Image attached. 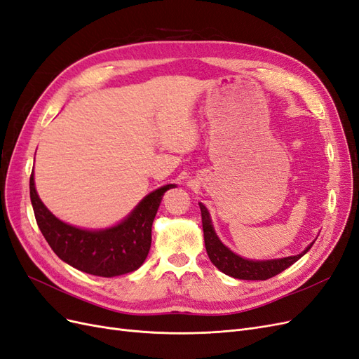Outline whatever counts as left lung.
Returning <instances> with one entry per match:
<instances>
[{
  "label": "left lung",
  "instance_id": "8db88e82",
  "mask_svg": "<svg viewBox=\"0 0 359 359\" xmlns=\"http://www.w3.org/2000/svg\"><path fill=\"white\" fill-rule=\"evenodd\" d=\"M202 214V227H203V240L205 248L211 262L219 268L226 276L240 280H268L280 274L290 265L297 262L311 248L313 243L297 256H289L283 259H271V260H250L231 252L214 232L211 223V217L203 203H199Z\"/></svg>",
  "mask_w": 359,
  "mask_h": 359
}]
</instances>
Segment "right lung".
I'll use <instances>...</instances> for the list:
<instances>
[{"label": "right lung", "mask_w": 359, "mask_h": 359, "mask_svg": "<svg viewBox=\"0 0 359 359\" xmlns=\"http://www.w3.org/2000/svg\"><path fill=\"white\" fill-rule=\"evenodd\" d=\"M168 184L149 193L126 219L109 229L88 231L57 219L39 198L34 173L29 177V198L45 240L61 260L86 274L116 277L133 273L145 262L151 247V227Z\"/></svg>", "instance_id": "right-lung-1"}]
</instances>
